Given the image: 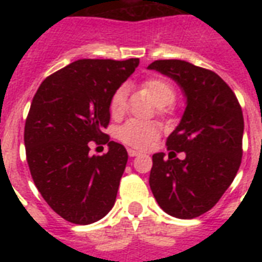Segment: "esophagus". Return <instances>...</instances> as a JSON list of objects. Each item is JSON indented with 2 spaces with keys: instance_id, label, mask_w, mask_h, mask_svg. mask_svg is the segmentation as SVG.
Listing matches in <instances>:
<instances>
[{
  "instance_id": "1",
  "label": "esophagus",
  "mask_w": 262,
  "mask_h": 262,
  "mask_svg": "<svg viewBox=\"0 0 262 262\" xmlns=\"http://www.w3.org/2000/svg\"><path fill=\"white\" fill-rule=\"evenodd\" d=\"M127 154H129V156H130V158H135V156L140 155V152L135 151V149H129V151H127Z\"/></svg>"
}]
</instances>
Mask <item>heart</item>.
I'll list each match as a JSON object with an SVG mask.
<instances>
[{
	"label": "heart",
	"instance_id": "obj_1",
	"mask_svg": "<svg viewBox=\"0 0 262 262\" xmlns=\"http://www.w3.org/2000/svg\"><path fill=\"white\" fill-rule=\"evenodd\" d=\"M141 88L151 96L156 104V113L162 117L171 114V104L177 98V92L167 80L160 77L144 80ZM108 110L114 118H118L126 111V88L119 87L111 95ZM159 125L155 122H145L139 119H130L117 130L118 137L123 144L136 149H145L159 136Z\"/></svg>",
	"mask_w": 262,
	"mask_h": 262
}]
</instances>
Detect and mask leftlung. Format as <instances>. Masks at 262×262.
Listing matches in <instances>:
<instances>
[{
	"label": "left lung",
	"instance_id": "8db88e82",
	"mask_svg": "<svg viewBox=\"0 0 262 262\" xmlns=\"http://www.w3.org/2000/svg\"><path fill=\"white\" fill-rule=\"evenodd\" d=\"M148 68L175 80L187 98L166 141L168 158L163 152L152 156L149 186L168 215L194 219L215 207L239 170L242 108L228 84L209 69L181 59H158ZM181 151L183 160L176 156Z\"/></svg>",
	"mask_w": 262,
	"mask_h": 262
}]
</instances>
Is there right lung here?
<instances>
[{"label": "right lung", "mask_w": 262, "mask_h": 262, "mask_svg": "<svg viewBox=\"0 0 262 262\" xmlns=\"http://www.w3.org/2000/svg\"><path fill=\"white\" fill-rule=\"evenodd\" d=\"M139 63L79 59L43 80L32 99L24 126L31 177L51 209L71 223H95L114 205L127 152L103 129L111 95ZM91 141L109 151L90 157Z\"/></svg>", "instance_id": "right-lung-1"}]
</instances>
